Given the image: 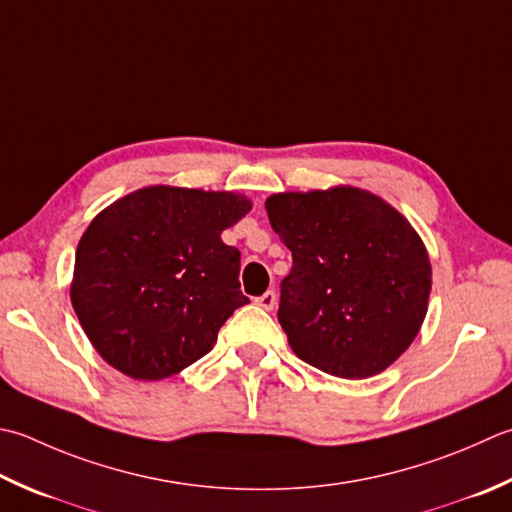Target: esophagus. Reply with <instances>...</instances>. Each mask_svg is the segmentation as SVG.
<instances>
[{
  "mask_svg": "<svg viewBox=\"0 0 512 512\" xmlns=\"http://www.w3.org/2000/svg\"><path fill=\"white\" fill-rule=\"evenodd\" d=\"M255 302H257V306H262L264 310H273V308H275V304H277V295H275V290H266V293H264L262 297H257Z\"/></svg>",
  "mask_w": 512,
  "mask_h": 512,
  "instance_id": "obj_1",
  "label": "esophagus"
}]
</instances>
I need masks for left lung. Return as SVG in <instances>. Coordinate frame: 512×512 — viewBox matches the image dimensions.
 <instances>
[{"instance_id":"left-lung-1","label":"left lung","mask_w":512,"mask_h":512,"mask_svg":"<svg viewBox=\"0 0 512 512\" xmlns=\"http://www.w3.org/2000/svg\"><path fill=\"white\" fill-rule=\"evenodd\" d=\"M270 226L293 253L277 319L293 353L344 379L395 364L424 324L433 268L408 219L357 186L266 199Z\"/></svg>"}]
</instances>
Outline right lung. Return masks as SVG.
<instances>
[{
	"label": "right lung",
	"mask_w": 512,
	"mask_h": 512,
	"mask_svg": "<svg viewBox=\"0 0 512 512\" xmlns=\"http://www.w3.org/2000/svg\"><path fill=\"white\" fill-rule=\"evenodd\" d=\"M250 208L230 190L155 184L95 215L77 244L70 302L106 364L159 382L210 353L248 304L239 250L222 233Z\"/></svg>",
	"instance_id": "obj_1"
}]
</instances>
